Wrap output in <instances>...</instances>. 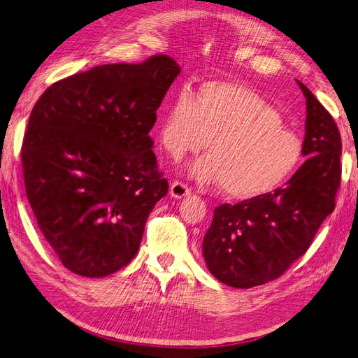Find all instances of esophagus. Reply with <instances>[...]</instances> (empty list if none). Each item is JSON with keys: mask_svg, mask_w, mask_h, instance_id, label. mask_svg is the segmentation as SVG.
I'll list each match as a JSON object with an SVG mask.
<instances>
[{"mask_svg": "<svg viewBox=\"0 0 358 358\" xmlns=\"http://www.w3.org/2000/svg\"><path fill=\"white\" fill-rule=\"evenodd\" d=\"M169 194H171V196L180 199V198H182V196L189 195V194H190V189L187 187V185H185V182H181V181H173L172 185H171Z\"/></svg>", "mask_w": 358, "mask_h": 358, "instance_id": "obj_1", "label": "esophagus"}]
</instances>
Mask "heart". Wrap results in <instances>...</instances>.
<instances>
[{
  "mask_svg": "<svg viewBox=\"0 0 358 358\" xmlns=\"http://www.w3.org/2000/svg\"><path fill=\"white\" fill-rule=\"evenodd\" d=\"M209 154L189 164L204 185H221L231 198L267 194L288 178L302 155V141L279 111L256 91L234 82H206L196 96L181 88L166 106L159 140L172 159Z\"/></svg>",
  "mask_w": 358,
  "mask_h": 358,
  "instance_id": "1",
  "label": "heart"
}]
</instances>
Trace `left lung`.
<instances>
[{
    "mask_svg": "<svg viewBox=\"0 0 358 358\" xmlns=\"http://www.w3.org/2000/svg\"><path fill=\"white\" fill-rule=\"evenodd\" d=\"M306 99L305 163L273 192L221 204L203 239L207 268L222 284L252 288L278 279L311 245L336 207L342 138L332 115L297 80Z\"/></svg>",
    "mask_w": 358,
    "mask_h": 358,
    "instance_id": "1",
    "label": "left lung"
}]
</instances>
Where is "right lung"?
Instances as JSON below:
<instances>
[{
  "label": "right lung",
  "instance_id": "right-lung-1",
  "mask_svg": "<svg viewBox=\"0 0 358 358\" xmlns=\"http://www.w3.org/2000/svg\"><path fill=\"white\" fill-rule=\"evenodd\" d=\"M178 64L155 55L48 87L30 114L21 160L38 227L65 268L103 278L132 261L168 194L149 136Z\"/></svg>",
  "mask_w": 358,
  "mask_h": 358
}]
</instances>
